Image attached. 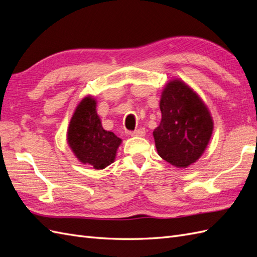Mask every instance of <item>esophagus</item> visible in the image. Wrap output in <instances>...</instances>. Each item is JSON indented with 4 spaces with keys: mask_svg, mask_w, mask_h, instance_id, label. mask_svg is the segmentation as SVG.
<instances>
[{
    "mask_svg": "<svg viewBox=\"0 0 257 257\" xmlns=\"http://www.w3.org/2000/svg\"><path fill=\"white\" fill-rule=\"evenodd\" d=\"M146 134V131L144 128H138L136 131H133V132H130V135L131 136H145Z\"/></svg>",
    "mask_w": 257,
    "mask_h": 257,
    "instance_id": "34e87169",
    "label": "esophagus"
}]
</instances>
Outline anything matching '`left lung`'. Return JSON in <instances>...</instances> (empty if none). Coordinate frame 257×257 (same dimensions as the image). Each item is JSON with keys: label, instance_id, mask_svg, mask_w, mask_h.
Returning <instances> with one entry per match:
<instances>
[{"label": "left lung", "instance_id": "left-lung-1", "mask_svg": "<svg viewBox=\"0 0 257 257\" xmlns=\"http://www.w3.org/2000/svg\"><path fill=\"white\" fill-rule=\"evenodd\" d=\"M162 120L153 131L160 157L176 167H188L204 153L213 122L206 105L180 80H173L162 93Z\"/></svg>", "mask_w": 257, "mask_h": 257}]
</instances>
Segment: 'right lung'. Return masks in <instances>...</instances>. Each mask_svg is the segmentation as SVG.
Returning a JSON list of instances; mask_svg holds the SVG:
<instances>
[{
    "label": "right lung",
    "instance_id": "1",
    "mask_svg": "<svg viewBox=\"0 0 257 257\" xmlns=\"http://www.w3.org/2000/svg\"><path fill=\"white\" fill-rule=\"evenodd\" d=\"M67 142L81 163L103 169L113 162L121 139L102 127L95 100L88 96L77 106L69 122Z\"/></svg>",
    "mask_w": 257,
    "mask_h": 257
}]
</instances>
